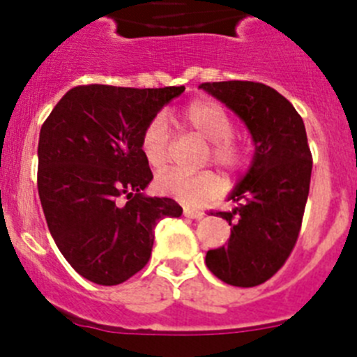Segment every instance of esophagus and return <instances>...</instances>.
Listing matches in <instances>:
<instances>
[{
	"label": "esophagus",
	"mask_w": 357,
	"mask_h": 357,
	"mask_svg": "<svg viewBox=\"0 0 357 357\" xmlns=\"http://www.w3.org/2000/svg\"><path fill=\"white\" fill-rule=\"evenodd\" d=\"M184 216L193 218V220H200V218L204 216V213H202V211H195V209H189V207H184Z\"/></svg>",
	"instance_id": "esophagus-1"
}]
</instances>
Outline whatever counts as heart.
<instances>
[{
  "label": "heart",
  "mask_w": 357,
  "mask_h": 357,
  "mask_svg": "<svg viewBox=\"0 0 357 357\" xmlns=\"http://www.w3.org/2000/svg\"><path fill=\"white\" fill-rule=\"evenodd\" d=\"M185 125L195 134L209 141L207 159L218 164L229 173H241L248 166V144L236 135L234 119L222 103L213 100H197L189 103L182 112ZM172 135L168 121L162 114H157L148 121L141 134V151L151 168H162L169 159ZM155 189L160 195L172 197L185 206L197 207L204 202L218 197L222 182L213 172L184 173L169 169L155 178Z\"/></svg>",
  "instance_id": "obj_1"
}]
</instances>
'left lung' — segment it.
I'll use <instances>...</instances> for the list:
<instances>
[{
	"mask_svg": "<svg viewBox=\"0 0 357 357\" xmlns=\"http://www.w3.org/2000/svg\"><path fill=\"white\" fill-rule=\"evenodd\" d=\"M200 87L234 110L255 144L250 169L230 195L238 207L216 213L232 225L229 243L207 252L206 264L227 284L259 286L284 266L301 232L313 169L304 121L282 94L259 82Z\"/></svg>",
	"mask_w": 357,
	"mask_h": 357,
	"instance_id": "1",
	"label": "left lung"
}]
</instances>
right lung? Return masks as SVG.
I'll return each instance as SVG.
<instances>
[{
    "instance_id": "obj_1",
    "label": "right lung",
    "mask_w": 357,
    "mask_h": 357,
    "mask_svg": "<svg viewBox=\"0 0 357 357\" xmlns=\"http://www.w3.org/2000/svg\"><path fill=\"white\" fill-rule=\"evenodd\" d=\"M181 87H73L40 127L37 188L56 247L82 277L121 284L146 266L153 229L178 218L172 198L144 197L153 178L141 134Z\"/></svg>"
}]
</instances>
